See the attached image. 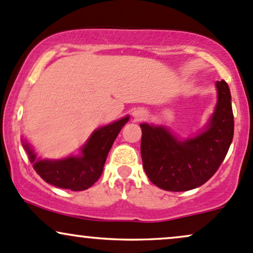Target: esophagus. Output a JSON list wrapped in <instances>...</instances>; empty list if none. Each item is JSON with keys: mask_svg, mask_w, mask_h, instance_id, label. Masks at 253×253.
I'll return each mask as SVG.
<instances>
[{"mask_svg": "<svg viewBox=\"0 0 253 253\" xmlns=\"http://www.w3.org/2000/svg\"><path fill=\"white\" fill-rule=\"evenodd\" d=\"M132 117L136 122H140V121H143L144 118L147 117V112L146 110L143 109H136L134 112H132Z\"/></svg>", "mask_w": 253, "mask_h": 253, "instance_id": "esophagus-1", "label": "esophagus"}]
</instances>
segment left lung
<instances>
[{"instance_id":"left-lung-1","label":"left lung","mask_w":253,"mask_h":253,"mask_svg":"<svg viewBox=\"0 0 253 253\" xmlns=\"http://www.w3.org/2000/svg\"><path fill=\"white\" fill-rule=\"evenodd\" d=\"M217 101L203 130L179 138L165 126L142 123L141 157L147 177L166 191H188L208 181L222 164L234 134L232 96L216 81Z\"/></svg>"}]
</instances>
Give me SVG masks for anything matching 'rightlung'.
<instances>
[{
    "label": "right lung",
    "mask_w": 253,
    "mask_h": 253,
    "mask_svg": "<svg viewBox=\"0 0 253 253\" xmlns=\"http://www.w3.org/2000/svg\"><path fill=\"white\" fill-rule=\"evenodd\" d=\"M129 118V116H126L94 130L80 148L79 155L50 160L37 157L35 150L24 138L21 140L22 147L26 150L35 171L46 183L56 188L82 191L90 188L100 178L107 154Z\"/></svg>",
    "instance_id": "1"
}]
</instances>
